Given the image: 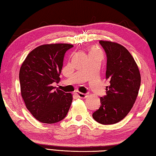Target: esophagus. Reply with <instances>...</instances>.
<instances>
[{"label": "esophagus", "mask_w": 156, "mask_h": 156, "mask_svg": "<svg viewBox=\"0 0 156 156\" xmlns=\"http://www.w3.org/2000/svg\"><path fill=\"white\" fill-rule=\"evenodd\" d=\"M76 94H77L79 98H86V97L87 96L86 94H83V93H81V92H76Z\"/></svg>", "instance_id": "esophagus-1"}]
</instances>
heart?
I'll use <instances>...</instances> for the list:
<instances>
[{
  "instance_id": "b5f03b06",
  "label": "heart",
  "mask_w": 156,
  "mask_h": 156,
  "mask_svg": "<svg viewBox=\"0 0 156 156\" xmlns=\"http://www.w3.org/2000/svg\"><path fill=\"white\" fill-rule=\"evenodd\" d=\"M96 52H98V49H97L96 48H92L90 49V53H96Z\"/></svg>"
}]
</instances>
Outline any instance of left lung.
Returning <instances> with one entry per match:
<instances>
[{
    "instance_id": "left-lung-1",
    "label": "left lung",
    "mask_w": 156,
    "mask_h": 156,
    "mask_svg": "<svg viewBox=\"0 0 156 156\" xmlns=\"http://www.w3.org/2000/svg\"><path fill=\"white\" fill-rule=\"evenodd\" d=\"M107 54L106 78L110 86L101 97V107L92 114L97 122L114 124L127 115L136 101L140 86V74L133 55L117 43L100 41Z\"/></svg>"
}]
</instances>
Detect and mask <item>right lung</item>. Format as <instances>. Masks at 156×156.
Wrapping results in <instances>:
<instances>
[{"label":"right lung","mask_w":156,"mask_h":156,"mask_svg":"<svg viewBox=\"0 0 156 156\" xmlns=\"http://www.w3.org/2000/svg\"><path fill=\"white\" fill-rule=\"evenodd\" d=\"M68 43L45 44L29 53L20 70L21 95L26 107L35 119L44 124L61 121L69 112L73 95L53 83H59Z\"/></svg>","instance_id":"right-lung-1"}]
</instances>
